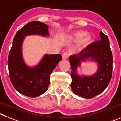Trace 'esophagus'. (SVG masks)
I'll return each mask as SVG.
<instances>
[{"label":"esophagus","instance_id":"obj_1","mask_svg":"<svg viewBox=\"0 0 121 121\" xmlns=\"http://www.w3.org/2000/svg\"><path fill=\"white\" fill-rule=\"evenodd\" d=\"M69 56H70L69 52H67V51L64 52L62 54V55L63 59H67L69 58Z\"/></svg>","mask_w":121,"mask_h":121}]
</instances>
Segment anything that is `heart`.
<instances>
[{
	"mask_svg": "<svg viewBox=\"0 0 121 121\" xmlns=\"http://www.w3.org/2000/svg\"><path fill=\"white\" fill-rule=\"evenodd\" d=\"M72 39L75 42H79L82 40V48H84L90 44L92 36L90 33H86L83 31H78L72 34Z\"/></svg>",
	"mask_w": 121,
	"mask_h": 121,
	"instance_id": "b5f03b06",
	"label": "heart"
}]
</instances>
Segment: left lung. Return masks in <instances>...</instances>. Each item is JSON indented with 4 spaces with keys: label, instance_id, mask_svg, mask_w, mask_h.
<instances>
[{
    "label": "left lung",
    "instance_id": "obj_1",
    "mask_svg": "<svg viewBox=\"0 0 121 121\" xmlns=\"http://www.w3.org/2000/svg\"><path fill=\"white\" fill-rule=\"evenodd\" d=\"M99 35L100 41L91 43L78 54L70 56L69 59L72 69V90L75 94L85 98H92L102 93L112 77L113 58L109 41L102 31ZM86 60L96 61L98 71L91 76H80L76 74V69L81 61Z\"/></svg>",
    "mask_w": 121,
    "mask_h": 121
}]
</instances>
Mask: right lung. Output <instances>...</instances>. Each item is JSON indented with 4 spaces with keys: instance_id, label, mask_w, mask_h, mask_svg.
<instances>
[{
    "instance_id": "add662e5",
    "label": "right lung",
    "mask_w": 121,
    "mask_h": 121,
    "mask_svg": "<svg viewBox=\"0 0 121 121\" xmlns=\"http://www.w3.org/2000/svg\"><path fill=\"white\" fill-rule=\"evenodd\" d=\"M49 26L39 21L26 24L16 33L8 57V67L12 84L19 93L31 98L44 93L50 83V75L62 60L60 54H45L41 62L33 67H28L22 56V44L29 35L48 36Z\"/></svg>"
}]
</instances>
